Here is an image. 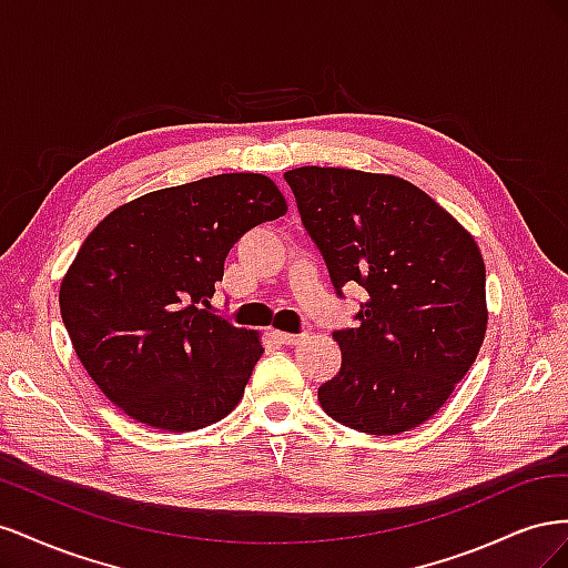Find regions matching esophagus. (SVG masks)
I'll use <instances>...</instances> for the list:
<instances>
[{
  "label": "esophagus",
  "mask_w": 568,
  "mask_h": 568,
  "mask_svg": "<svg viewBox=\"0 0 568 568\" xmlns=\"http://www.w3.org/2000/svg\"><path fill=\"white\" fill-rule=\"evenodd\" d=\"M274 338H277L282 346H298V343L303 341V334H286V332H277L274 334Z\"/></svg>",
  "instance_id": "1"
}]
</instances>
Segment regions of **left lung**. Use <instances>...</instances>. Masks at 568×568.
Listing matches in <instances>:
<instances>
[{
    "instance_id": "8db88e82",
    "label": "left lung",
    "mask_w": 568,
    "mask_h": 568,
    "mask_svg": "<svg viewBox=\"0 0 568 568\" xmlns=\"http://www.w3.org/2000/svg\"><path fill=\"white\" fill-rule=\"evenodd\" d=\"M336 294L363 286L336 329L341 369L317 388L334 422L374 436L436 415L486 336V267L471 234L422 189L346 168L284 173Z\"/></svg>"
}]
</instances>
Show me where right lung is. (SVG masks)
Instances as JSON below:
<instances>
[{
	"label": "right lung",
	"mask_w": 568,
	"mask_h": 568,
	"mask_svg": "<svg viewBox=\"0 0 568 568\" xmlns=\"http://www.w3.org/2000/svg\"><path fill=\"white\" fill-rule=\"evenodd\" d=\"M284 213L272 180L230 173L134 199L84 239L61 317L92 382L128 417L182 434L236 407L263 346L209 301L230 248Z\"/></svg>",
	"instance_id": "add662e5"
}]
</instances>
